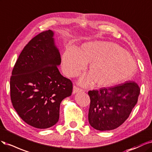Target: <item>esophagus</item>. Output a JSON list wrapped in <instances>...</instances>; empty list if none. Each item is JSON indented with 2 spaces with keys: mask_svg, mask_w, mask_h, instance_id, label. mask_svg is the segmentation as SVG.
<instances>
[{
  "mask_svg": "<svg viewBox=\"0 0 152 152\" xmlns=\"http://www.w3.org/2000/svg\"><path fill=\"white\" fill-rule=\"evenodd\" d=\"M83 91V90H81V88H79L76 86H73V90H72L73 94H76V93H78V92H81Z\"/></svg>",
  "mask_w": 152,
  "mask_h": 152,
  "instance_id": "obj_1",
  "label": "esophagus"
}]
</instances>
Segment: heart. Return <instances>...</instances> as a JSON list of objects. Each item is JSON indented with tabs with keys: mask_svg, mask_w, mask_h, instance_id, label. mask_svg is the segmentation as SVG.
Segmentation results:
<instances>
[{
	"mask_svg": "<svg viewBox=\"0 0 152 152\" xmlns=\"http://www.w3.org/2000/svg\"><path fill=\"white\" fill-rule=\"evenodd\" d=\"M62 69L68 77H75L89 64L88 73L78 83L87 86L110 87L128 81L134 75L136 66L129 53L117 44L105 41L86 43L78 51L67 48L62 56Z\"/></svg>",
	"mask_w": 152,
	"mask_h": 152,
	"instance_id": "heart-1",
	"label": "heart"
}]
</instances>
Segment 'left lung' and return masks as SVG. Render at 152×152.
<instances>
[{
	"label": "left lung",
	"mask_w": 152,
	"mask_h": 152,
	"mask_svg": "<svg viewBox=\"0 0 152 152\" xmlns=\"http://www.w3.org/2000/svg\"><path fill=\"white\" fill-rule=\"evenodd\" d=\"M140 93V87L134 81L89 91L90 124L99 131L118 128L129 117Z\"/></svg>",
	"instance_id": "8db88e82"
}]
</instances>
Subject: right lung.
<instances>
[{"label":"right lung","instance_id":"add662e5","mask_svg":"<svg viewBox=\"0 0 152 152\" xmlns=\"http://www.w3.org/2000/svg\"><path fill=\"white\" fill-rule=\"evenodd\" d=\"M49 30L24 47L14 66L11 99L21 118L34 128L46 129L59 119L61 102L71 95L72 83L58 69L61 58Z\"/></svg>","mask_w":152,"mask_h":152}]
</instances>
